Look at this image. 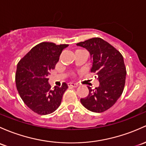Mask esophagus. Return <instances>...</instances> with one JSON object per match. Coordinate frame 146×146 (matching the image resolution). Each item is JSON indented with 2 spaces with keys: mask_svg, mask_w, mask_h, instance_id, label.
<instances>
[{
  "mask_svg": "<svg viewBox=\"0 0 146 146\" xmlns=\"http://www.w3.org/2000/svg\"><path fill=\"white\" fill-rule=\"evenodd\" d=\"M68 87H77L78 85L76 83H74V82H69L68 83Z\"/></svg>",
  "mask_w": 146,
  "mask_h": 146,
  "instance_id": "1",
  "label": "esophagus"
}]
</instances>
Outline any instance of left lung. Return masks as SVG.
I'll return each instance as SVG.
<instances>
[{
    "instance_id": "left-lung-1",
    "label": "left lung",
    "mask_w": 146,
    "mask_h": 146,
    "mask_svg": "<svg viewBox=\"0 0 146 146\" xmlns=\"http://www.w3.org/2000/svg\"><path fill=\"white\" fill-rule=\"evenodd\" d=\"M86 48L91 55L92 66L99 86L92 90L87 86L89 94L81 99V104L87 110L102 113L113 106L122 94L127 70L121 53L101 38H92L77 43Z\"/></svg>"
}]
</instances>
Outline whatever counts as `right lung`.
Listing matches in <instances>:
<instances>
[{"instance_id":"right-lung-1","label":"right lung","mask_w":146,"mask_h":146,"mask_svg":"<svg viewBox=\"0 0 146 146\" xmlns=\"http://www.w3.org/2000/svg\"><path fill=\"white\" fill-rule=\"evenodd\" d=\"M68 45L42 42L33 47L17 64L15 82L24 104L39 115L53 113L60 106L68 85L51 88L49 71L55 68L63 50Z\"/></svg>"}]
</instances>
